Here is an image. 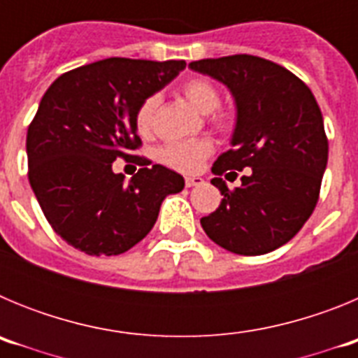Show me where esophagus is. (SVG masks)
<instances>
[{
    "label": "esophagus",
    "instance_id": "34e87169",
    "mask_svg": "<svg viewBox=\"0 0 358 358\" xmlns=\"http://www.w3.org/2000/svg\"><path fill=\"white\" fill-rule=\"evenodd\" d=\"M202 179L201 177H186L185 179V185H186V188H192V186H199V185H202Z\"/></svg>",
    "mask_w": 358,
    "mask_h": 358
}]
</instances>
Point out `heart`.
<instances>
[{
  "mask_svg": "<svg viewBox=\"0 0 358 358\" xmlns=\"http://www.w3.org/2000/svg\"><path fill=\"white\" fill-rule=\"evenodd\" d=\"M181 91L192 102V106L197 107L201 113H210V122L218 131H229L233 127L235 118L229 110L218 107L220 93L210 78H189L181 85ZM159 103L161 96L156 93L148 94L141 100L134 113V125L138 134L145 136V138L152 134L154 125H156ZM211 152H213V141L208 140V138H195V140L173 141V143L163 145L157 152V159L170 169L177 170V172L189 173L201 169V164L204 163L206 157L211 156Z\"/></svg>",
  "mask_w": 358,
  "mask_h": 358,
  "instance_id": "heart-1",
  "label": "heart"
}]
</instances>
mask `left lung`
Listing matches in <instances>:
<instances>
[{
  "mask_svg": "<svg viewBox=\"0 0 358 358\" xmlns=\"http://www.w3.org/2000/svg\"><path fill=\"white\" fill-rule=\"evenodd\" d=\"M189 68L224 82L238 109L233 148L211 166V185L224 199L201 218L202 229L235 255L274 251L296 236L319 201L328 161L321 109L301 78L262 57L202 59ZM243 168L252 170L243 186L227 189L222 176L229 180Z\"/></svg>",
  "mask_w": 358,
  "mask_h": 358,
  "instance_id": "left-lung-1",
  "label": "left lung"
}]
</instances>
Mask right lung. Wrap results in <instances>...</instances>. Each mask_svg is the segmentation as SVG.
<instances>
[{
    "mask_svg": "<svg viewBox=\"0 0 358 358\" xmlns=\"http://www.w3.org/2000/svg\"><path fill=\"white\" fill-rule=\"evenodd\" d=\"M185 61L110 57L62 73L44 93L28 125V181L57 235L91 256L129 251L148 235L163 199L185 179L136 156L140 102L185 69ZM132 159L142 169L131 182L112 161Z\"/></svg>",
    "mask_w": 358,
    "mask_h": 358,
    "instance_id": "1",
    "label": "right lung"
}]
</instances>
